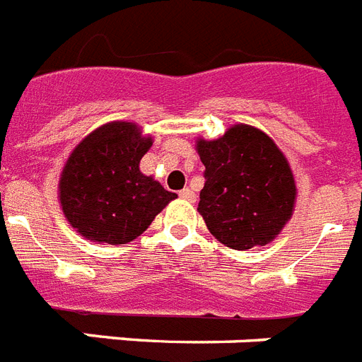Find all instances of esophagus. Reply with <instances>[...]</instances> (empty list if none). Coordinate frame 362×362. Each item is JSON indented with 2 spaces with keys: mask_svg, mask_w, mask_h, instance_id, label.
Returning <instances> with one entry per match:
<instances>
[{
  "mask_svg": "<svg viewBox=\"0 0 362 362\" xmlns=\"http://www.w3.org/2000/svg\"><path fill=\"white\" fill-rule=\"evenodd\" d=\"M179 196H181L183 199H187V202H194L196 199V194L192 189H183L181 192H179Z\"/></svg>",
  "mask_w": 362,
  "mask_h": 362,
  "instance_id": "34e87169",
  "label": "esophagus"
}]
</instances>
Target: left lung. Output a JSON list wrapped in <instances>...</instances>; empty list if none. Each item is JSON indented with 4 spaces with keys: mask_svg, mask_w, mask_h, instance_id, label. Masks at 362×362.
I'll return each instance as SVG.
<instances>
[{
    "mask_svg": "<svg viewBox=\"0 0 362 362\" xmlns=\"http://www.w3.org/2000/svg\"><path fill=\"white\" fill-rule=\"evenodd\" d=\"M205 166L198 211L209 231L235 250L263 247L293 211L290 164L267 134L235 125L218 140L198 141Z\"/></svg>",
    "mask_w": 362,
    "mask_h": 362,
    "instance_id": "left-lung-1",
    "label": "left lung"
}]
</instances>
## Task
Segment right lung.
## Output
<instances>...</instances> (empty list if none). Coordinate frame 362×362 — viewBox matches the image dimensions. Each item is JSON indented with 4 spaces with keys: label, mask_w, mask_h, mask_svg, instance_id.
I'll use <instances>...</instances> for the list:
<instances>
[{
    "label": "right lung",
    "mask_w": 362,
    "mask_h": 362,
    "mask_svg": "<svg viewBox=\"0 0 362 362\" xmlns=\"http://www.w3.org/2000/svg\"><path fill=\"white\" fill-rule=\"evenodd\" d=\"M151 144L136 125L114 121L72 151L59 181V199L66 221L89 241H132L177 196L140 172Z\"/></svg>",
    "instance_id": "add662e5"
}]
</instances>
